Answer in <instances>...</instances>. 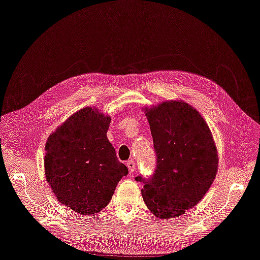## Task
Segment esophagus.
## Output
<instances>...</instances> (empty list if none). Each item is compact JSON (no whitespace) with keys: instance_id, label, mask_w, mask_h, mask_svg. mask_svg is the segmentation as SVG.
<instances>
[{"instance_id":"esophagus-1","label":"esophagus","mask_w":260,"mask_h":260,"mask_svg":"<svg viewBox=\"0 0 260 260\" xmlns=\"http://www.w3.org/2000/svg\"><path fill=\"white\" fill-rule=\"evenodd\" d=\"M127 167H128L130 172H135V170H136V162H135V160H128L127 161Z\"/></svg>"}]
</instances>
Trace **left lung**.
<instances>
[{"label":"left lung","mask_w":260,"mask_h":260,"mask_svg":"<svg viewBox=\"0 0 260 260\" xmlns=\"http://www.w3.org/2000/svg\"><path fill=\"white\" fill-rule=\"evenodd\" d=\"M153 137L156 168L149 178L136 177L148 209L161 219L194 207L215 180L218 154L206 121L179 101L145 109Z\"/></svg>","instance_id":"1"}]
</instances>
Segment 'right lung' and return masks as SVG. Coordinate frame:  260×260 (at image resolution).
Here are the masks:
<instances>
[{
	"label": "right lung",
	"mask_w": 260,
	"mask_h": 260,
	"mask_svg": "<svg viewBox=\"0 0 260 260\" xmlns=\"http://www.w3.org/2000/svg\"><path fill=\"white\" fill-rule=\"evenodd\" d=\"M111 118L82 108L49 137L45 177L57 200L83 215L107 206L128 168L118 160L106 133Z\"/></svg>",
	"instance_id": "right-lung-1"
}]
</instances>
